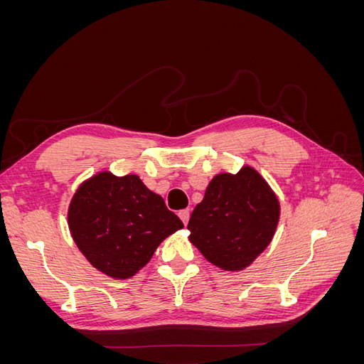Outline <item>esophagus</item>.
Instances as JSON below:
<instances>
[{
	"label": "esophagus",
	"instance_id": "esophagus-1",
	"mask_svg": "<svg viewBox=\"0 0 364 364\" xmlns=\"http://www.w3.org/2000/svg\"><path fill=\"white\" fill-rule=\"evenodd\" d=\"M179 217H181V220L183 222V225L188 223V220H190V211H188V209H182V211H179Z\"/></svg>",
	"mask_w": 364,
	"mask_h": 364
}]
</instances>
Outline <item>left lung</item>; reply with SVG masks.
<instances>
[{"instance_id":"1","label":"left lung","mask_w":364,"mask_h":364,"mask_svg":"<svg viewBox=\"0 0 364 364\" xmlns=\"http://www.w3.org/2000/svg\"><path fill=\"white\" fill-rule=\"evenodd\" d=\"M279 202L259 173L243 167L209 182L190 217V241L214 266L243 270L269 246Z\"/></svg>"}]
</instances>
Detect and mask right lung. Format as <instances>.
Listing matches in <instances>:
<instances>
[{"label":"right lung","instance_id":"add662e5","mask_svg":"<svg viewBox=\"0 0 364 364\" xmlns=\"http://www.w3.org/2000/svg\"><path fill=\"white\" fill-rule=\"evenodd\" d=\"M68 225L77 247L95 269L126 279L146 266L156 247L183 228L135 174L103 171L80 185L68 209Z\"/></svg>","mask_w":364,"mask_h":364}]
</instances>
